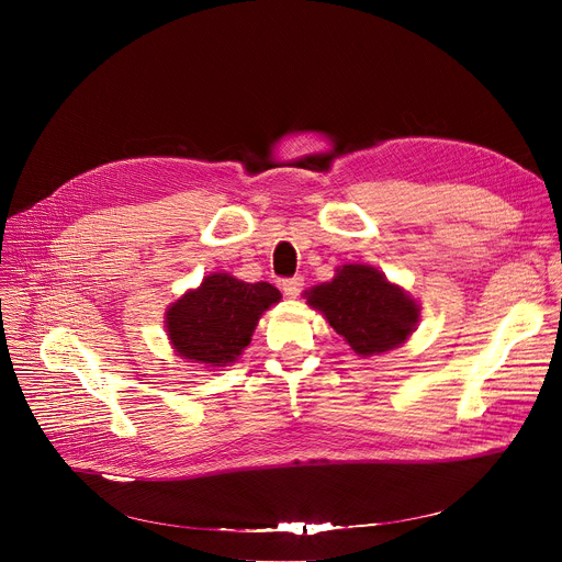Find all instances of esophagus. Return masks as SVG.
<instances>
[{
	"label": "esophagus",
	"instance_id": "1",
	"mask_svg": "<svg viewBox=\"0 0 562 562\" xmlns=\"http://www.w3.org/2000/svg\"><path fill=\"white\" fill-rule=\"evenodd\" d=\"M301 289H303V278H299V276L282 280V291H284V296H289V299H296Z\"/></svg>",
	"mask_w": 562,
	"mask_h": 562
}]
</instances>
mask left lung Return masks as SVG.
<instances>
[{"label":"left lung","mask_w":562,"mask_h":562,"mask_svg":"<svg viewBox=\"0 0 562 562\" xmlns=\"http://www.w3.org/2000/svg\"><path fill=\"white\" fill-rule=\"evenodd\" d=\"M307 303L323 312L360 356L401 346L419 318L415 301L362 263H348L337 271L333 282L314 286L307 293Z\"/></svg>","instance_id":"left-lung-1"}]
</instances>
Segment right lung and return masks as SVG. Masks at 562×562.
<instances>
[{
	"label": "right lung",
	"mask_w": 562,
	"mask_h": 562,
	"mask_svg": "<svg viewBox=\"0 0 562 562\" xmlns=\"http://www.w3.org/2000/svg\"><path fill=\"white\" fill-rule=\"evenodd\" d=\"M280 299V291L269 282L210 276L168 310V337L184 360L225 367L250 344L261 312Z\"/></svg>",
	"instance_id": "1"
}]
</instances>
